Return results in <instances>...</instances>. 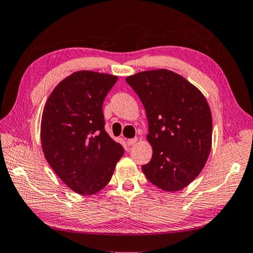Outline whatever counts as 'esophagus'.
Returning a JSON list of instances; mask_svg holds the SVG:
<instances>
[{
	"mask_svg": "<svg viewBox=\"0 0 253 253\" xmlns=\"http://www.w3.org/2000/svg\"><path fill=\"white\" fill-rule=\"evenodd\" d=\"M136 142H137V137H134V139H128V140H126V143H127L128 146L134 145Z\"/></svg>",
	"mask_w": 253,
	"mask_h": 253,
	"instance_id": "1",
	"label": "esophagus"
}]
</instances>
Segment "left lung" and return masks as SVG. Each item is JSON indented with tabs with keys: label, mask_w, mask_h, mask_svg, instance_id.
<instances>
[{
	"label": "left lung",
	"mask_w": 253,
	"mask_h": 253,
	"mask_svg": "<svg viewBox=\"0 0 253 253\" xmlns=\"http://www.w3.org/2000/svg\"><path fill=\"white\" fill-rule=\"evenodd\" d=\"M146 111L153 149L142 166L146 178L166 192L183 189L197 177L211 150L212 119L204 94L168 69L126 77Z\"/></svg>",
	"instance_id": "obj_1"
}]
</instances>
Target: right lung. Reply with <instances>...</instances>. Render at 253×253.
Returning a JSON list of instances; mask_svg holds the SVG:
<instances>
[{"instance_id": "add662e5", "label": "right lung", "mask_w": 253, "mask_h": 253, "mask_svg": "<svg viewBox=\"0 0 253 253\" xmlns=\"http://www.w3.org/2000/svg\"><path fill=\"white\" fill-rule=\"evenodd\" d=\"M117 80L113 75L76 71L56 85L42 111L45 159L70 189L84 196L108 185L125 154L104 130L102 104Z\"/></svg>"}]
</instances>
